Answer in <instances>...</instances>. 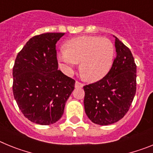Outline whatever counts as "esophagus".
Returning <instances> with one entry per match:
<instances>
[{
  "label": "esophagus",
  "instance_id": "1",
  "mask_svg": "<svg viewBox=\"0 0 153 153\" xmlns=\"http://www.w3.org/2000/svg\"><path fill=\"white\" fill-rule=\"evenodd\" d=\"M83 83H79V82H78V81H76V83H75V87H76V88H79V87H83Z\"/></svg>",
  "mask_w": 153,
  "mask_h": 153
}]
</instances>
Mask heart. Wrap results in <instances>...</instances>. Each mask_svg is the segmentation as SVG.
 I'll return each instance as SVG.
<instances>
[{
    "mask_svg": "<svg viewBox=\"0 0 153 153\" xmlns=\"http://www.w3.org/2000/svg\"><path fill=\"white\" fill-rule=\"evenodd\" d=\"M66 50L57 53V60L67 74L72 73L76 63L84 79L90 82L100 80L111 69L115 47L108 38L82 36L67 42Z\"/></svg>",
    "mask_w": 153,
    "mask_h": 153,
    "instance_id": "heart-1",
    "label": "heart"
}]
</instances>
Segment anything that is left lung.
I'll return each mask as SVG.
<instances>
[{"instance_id":"obj_1","label":"left lung","mask_w":153,"mask_h":153,"mask_svg":"<svg viewBox=\"0 0 153 153\" xmlns=\"http://www.w3.org/2000/svg\"><path fill=\"white\" fill-rule=\"evenodd\" d=\"M115 37L117 57L102 79L83 86L84 109L93 123L118 122L128 112L136 90V65L130 50Z\"/></svg>"}]
</instances>
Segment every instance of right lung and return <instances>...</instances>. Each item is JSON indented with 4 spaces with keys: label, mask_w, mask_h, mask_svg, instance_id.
I'll return each mask as SVG.
<instances>
[{
    "label": "right lung",
    "mask_w": 153,
    "mask_h": 153,
    "mask_svg": "<svg viewBox=\"0 0 153 153\" xmlns=\"http://www.w3.org/2000/svg\"><path fill=\"white\" fill-rule=\"evenodd\" d=\"M64 33L33 36L18 53L13 68V93L30 121L51 125L60 120L75 80L58 70L56 44Z\"/></svg>",
    "instance_id": "obj_1"
}]
</instances>
